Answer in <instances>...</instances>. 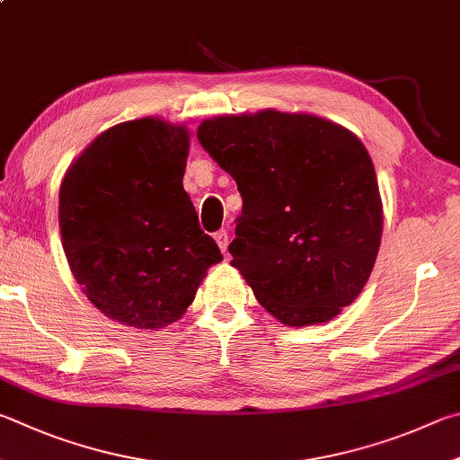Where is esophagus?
I'll use <instances>...</instances> for the list:
<instances>
[{
    "instance_id": "34e87169",
    "label": "esophagus",
    "mask_w": 460,
    "mask_h": 460,
    "mask_svg": "<svg viewBox=\"0 0 460 460\" xmlns=\"http://www.w3.org/2000/svg\"><path fill=\"white\" fill-rule=\"evenodd\" d=\"M215 241H217V245H219V249H221L223 253L227 252V247H229V235H227V231H225V229L217 231V233H215Z\"/></svg>"
}]
</instances>
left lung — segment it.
Listing matches in <instances>:
<instances>
[{"label":"left lung","instance_id":"left-lung-1","mask_svg":"<svg viewBox=\"0 0 460 460\" xmlns=\"http://www.w3.org/2000/svg\"><path fill=\"white\" fill-rule=\"evenodd\" d=\"M237 182L231 265L267 312L288 325L330 322L368 281L382 203L368 150L310 114L221 116L197 130Z\"/></svg>","mask_w":460,"mask_h":460}]
</instances>
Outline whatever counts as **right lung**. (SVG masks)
<instances>
[{
	"instance_id": "right-lung-1",
	"label": "right lung",
	"mask_w": 460,
	"mask_h": 460,
	"mask_svg": "<svg viewBox=\"0 0 460 460\" xmlns=\"http://www.w3.org/2000/svg\"><path fill=\"white\" fill-rule=\"evenodd\" d=\"M189 137L143 119L100 135L60 187L62 245L100 312L150 330L185 314L219 247L182 189Z\"/></svg>"
}]
</instances>
